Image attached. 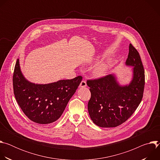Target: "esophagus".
Instances as JSON below:
<instances>
[{"label":"esophagus","mask_w":160,"mask_h":160,"mask_svg":"<svg viewBox=\"0 0 160 160\" xmlns=\"http://www.w3.org/2000/svg\"><path fill=\"white\" fill-rule=\"evenodd\" d=\"M80 86L81 87H85L87 86V83L85 82V80H82L80 84Z\"/></svg>","instance_id":"obj_1"}]
</instances>
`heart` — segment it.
Returning a JSON list of instances; mask_svg holds the SVG:
<instances>
[{
    "label": "heart",
    "instance_id": "obj_1",
    "mask_svg": "<svg viewBox=\"0 0 160 160\" xmlns=\"http://www.w3.org/2000/svg\"><path fill=\"white\" fill-rule=\"evenodd\" d=\"M107 70V65L105 64H99L94 70V74L98 77H101L104 75Z\"/></svg>",
    "mask_w": 160,
    "mask_h": 160
}]
</instances>
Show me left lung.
Here are the masks:
<instances>
[{"label": "left lung", "mask_w": 160, "mask_h": 160, "mask_svg": "<svg viewBox=\"0 0 160 160\" xmlns=\"http://www.w3.org/2000/svg\"><path fill=\"white\" fill-rule=\"evenodd\" d=\"M126 64L133 66L131 83L119 85L112 75L87 80L90 99L88 111L91 120L101 127H115L126 122L141 103L145 85L144 69L139 52L132 43Z\"/></svg>", "instance_id": "1"}]
</instances>
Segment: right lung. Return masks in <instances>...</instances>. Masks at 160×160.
Wrapping results in <instances>:
<instances>
[{"label": "right lung", "instance_id": "1", "mask_svg": "<svg viewBox=\"0 0 160 160\" xmlns=\"http://www.w3.org/2000/svg\"><path fill=\"white\" fill-rule=\"evenodd\" d=\"M82 80V77L78 76L45 85L32 83L22 76L18 59L12 77L14 94L21 110L30 120L48 124L60 118Z\"/></svg>", "mask_w": 160, "mask_h": 160}]
</instances>
